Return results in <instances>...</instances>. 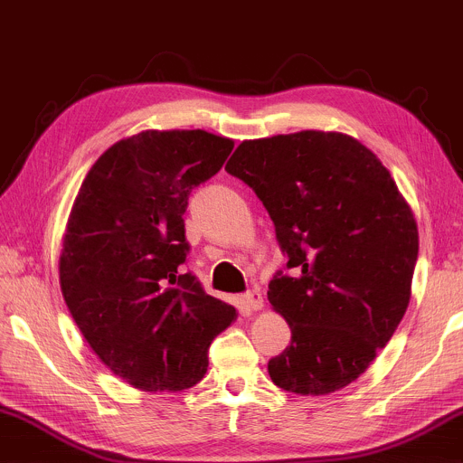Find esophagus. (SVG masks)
<instances>
[{"label":"esophagus","instance_id":"1","mask_svg":"<svg viewBox=\"0 0 463 463\" xmlns=\"http://www.w3.org/2000/svg\"><path fill=\"white\" fill-rule=\"evenodd\" d=\"M242 299H244V304H246V307H249V309L258 311V309L264 307V298L260 294V289H250V292L244 294Z\"/></svg>","mask_w":463,"mask_h":463}]
</instances>
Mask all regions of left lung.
Wrapping results in <instances>:
<instances>
[{"label": "left lung", "mask_w": 463, "mask_h": 463, "mask_svg": "<svg viewBox=\"0 0 463 463\" xmlns=\"http://www.w3.org/2000/svg\"><path fill=\"white\" fill-rule=\"evenodd\" d=\"M262 201L288 256L268 284L292 341L268 361L276 386L329 394L369 369L411 302L414 214L379 157L339 132L242 142L227 167Z\"/></svg>", "instance_id": "1"}]
</instances>
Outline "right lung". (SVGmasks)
<instances>
[{
	"instance_id": "1",
	"label": "right lung",
	"mask_w": 463,
	"mask_h": 463,
	"mask_svg": "<svg viewBox=\"0 0 463 463\" xmlns=\"http://www.w3.org/2000/svg\"><path fill=\"white\" fill-rule=\"evenodd\" d=\"M234 142L205 130L120 139L84 177L62 239L61 292L100 361L147 392L195 386L236 309L185 262L189 195L219 174Z\"/></svg>"
}]
</instances>
